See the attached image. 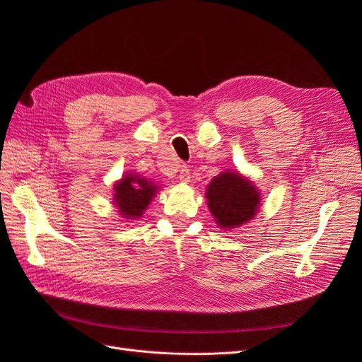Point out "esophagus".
<instances>
[{
  "label": "esophagus",
  "mask_w": 362,
  "mask_h": 362,
  "mask_svg": "<svg viewBox=\"0 0 362 362\" xmlns=\"http://www.w3.org/2000/svg\"><path fill=\"white\" fill-rule=\"evenodd\" d=\"M180 181L187 184L190 181V169L187 166H182L180 170Z\"/></svg>",
  "instance_id": "34e87169"
}]
</instances>
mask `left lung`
Returning <instances> with one entry per match:
<instances>
[{
  "instance_id": "1",
  "label": "left lung",
  "mask_w": 362,
  "mask_h": 362,
  "mask_svg": "<svg viewBox=\"0 0 362 362\" xmlns=\"http://www.w3.org/2000/svg\"><path fill=\"white\" fill-rule=\"evenodd\" d=\"M205 198L217 228L225 231L250 222L261 206L258 187L237 170H225L214 177L206 185Z\"/></svg>"
}]
</instances>
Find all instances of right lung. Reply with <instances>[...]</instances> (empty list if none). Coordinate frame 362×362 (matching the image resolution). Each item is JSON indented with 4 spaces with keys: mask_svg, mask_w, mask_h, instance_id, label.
Here are the masks:
<instances>
[{
    "mask_svg": "<svg viewBox=\"0 0 362 362\" xmlns=\"http://www.w3.org/2000/svg\"><path fill=\"white\" fill-rule=\"evenodd\" d=\"M160 189L154 181L136 172H127L113 184V205L125 221H139Z\"/></svg>",
    "mask_w": 362,
    "mask_h": 362,
    "instance_id": "1",
    "label": "right lung"
}]
</instances>
